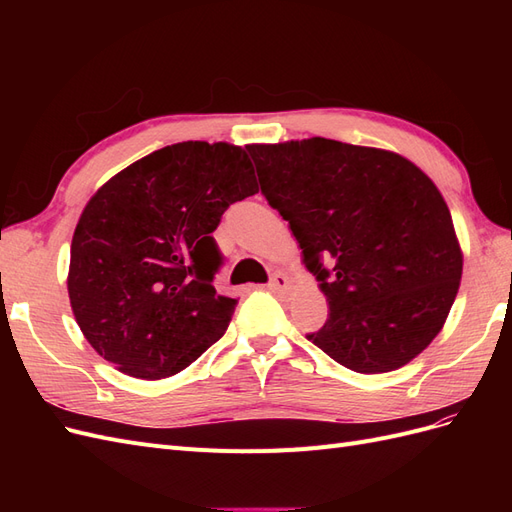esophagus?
Segmentation results:
<instances>
[{"mask_svg":"<svg viewBox=\"0 0 512 512\" xmlns=\"http://www.w3.org/2000/svg\"><path fill=\"white\" fill-rule=\"evenodd\" d=\"M288 288H290L288 275H284V273H273V275H271L269 290H273V292H286Z\"/></svg>","mask_w":512,"mask_h":512,"instance_id":"1","label":"esophagus"}]
</instances>
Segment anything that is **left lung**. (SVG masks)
I'll use <instances>...</instances> for the list:
<instances>
[{
	"instance_id": "1",
	"label": "left lung",
	"mask_w": 512,
	"mask_h": 512,
	"mask_svg": "<svg viewBox=\"0 0 512 512\" xmlns=\"http://www.w3.org/2000/svg\"><path fill=\"white\" fill-rule=\"evenodd\" d=\"M245 149L327 294V322L305 337L359 374L410 363L440 333L463 267L433 181L397 153L320 136Z\"/></svg>"
}]
</instances>
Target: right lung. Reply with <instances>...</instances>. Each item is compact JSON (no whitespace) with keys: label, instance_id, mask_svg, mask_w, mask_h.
Listing matches in <instances>:
<instances>
[{"label":"right lung","instance_id":"right-lung-1","mask_svg":"<svg viewBox=\"0 0 512 512\" xmlns=\"http://www.w3.org/2000/svg\"><path fill=\"white\" fill-rule=\"evenodd\" d=\"M258 192L241 147L188 141L149 153L89 200L70 247L68 294L94 350L143 380L177 374L226 333L237 299L213 288L211 232Z\"/></svg>","mask_w":512,"mask_h":512}]
</instances>
